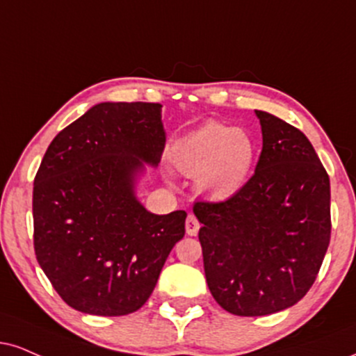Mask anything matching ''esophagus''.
I'll list each match as a JSON object with an SVG mask.
<instances>
[{
    "mask_svg": "<svg viewBox=\"0 0 356 356\" xmlns=\"http://www.w3.org/2000/svg\"><path fill=\"white\" fill-rule=\"evenodd\" d=\"M199 227H200L199 220H197L194 216L187 217V220H186V232L187 234H189V235H197V232H199Z\"/></svg>",
    "mask_w": 356,
    "mask_h": 356,
    "instance_id": "34e87169",
    "label": "esophagus"
}]
</instances>
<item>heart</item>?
<instances>
[{"instance_id": "obj_1", "label": "heart", "mask_w": 356, "mask_h": 356, "mask_svg": "<svg viewBox=\"0 0 356 356\" xmlns=\"http://www.w3.org/2000/svg\"><path fill=\"white\" fill-rule=\"evenodd\" d=\"M255 143L245 131L220 122H205L175 144L172 161L182 174L212 199L241 192L255 164Z\"/></svg>"}]
</instances>
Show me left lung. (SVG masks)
Wrapping results in <instances>:
<instances>
[{"label": "left lung", "mask_w": 356, "mask_h": 356, "mask_svg": "<svg viewBox=\"0 0 356 356\" xmlns=\"http://www.w3.org/2000/svg\"><path fill=\"white\" fill-rule=\"evenodd\" d=\"M262 152L245 187L195 202L204 270L216 302L238 316L277 314L314 285L332 232L330 179L307 136L255 111Z\"/></svg>", "instance_id": "8db88e82"}]
</instances>
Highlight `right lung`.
<instances>
[{"mask_svg": "<svg viewBox=\"0 0 356 356\" xmlns=\"http://www.w3.org/2000/svg\"><path fill=\"white\" fill-rule=\"evenodd\" d=\"M157 102H101L59 132L34 177V252L67 305L119 316L151 297L186 211L149 212L136 197L165 131Z\"/></svg>", "mask_w": 356, "mask_h": 356, "instance_id": "1", "label": "right lung"}]
</instances>
